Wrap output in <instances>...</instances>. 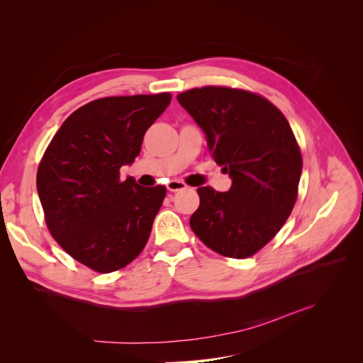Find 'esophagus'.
<instances>
[{"instance_id":"34e87169","label":"esophagus","mask_w":363,"mask_h":363,"mask_svg":"<svg viewBox=\"0 0 363 363\" xmlns=\"http://www.w3.org/2000/svg\"><path fill=\"white\" fill-rule=\"evenodd\" d=\"M186 188H188V186H186V183H183L180 180H171L167 184V189L171 191V192H179V191H183Z\"/></svg>"}]
</instances>
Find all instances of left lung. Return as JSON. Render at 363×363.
I'll list each match as a JSON object with an SVG mask.
<instances>
[{
  "label": "left lung",
  "instance_id": "left-lung-1",
  "mask_svg": "<svg viewBox=\"0 0 363 363\" xmlns=\"http://www.w3.org/2000/svg\"><path fill=\"white\" fill-rule=\"evenodd\" d=\"M177 100L232 179L227 192L199 188L191 228L219 255L250 257L279 233L298 194L303 159L292 128L267 98L242 89L206 86Z\"/></svg>",
  "mask_w": 363,
  "mask_h": 363
}]
</instances>
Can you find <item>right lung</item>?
<instances>
[{
  "mask_svg": "<svg viewBox=\"0 0 363 363\" xmlns=\"http://www.w3.org/2000/svg\"><path fill=\"white\" fill-rule=\"evenodd\" d=\"M171 95L107 96L68 116L42 157L36 186L52 238L98 272L124 268L144 250L167 188L119 180L139 156Z\"/></svg>",
  "mask_w": 363,
  "mask_h": 363,
  "instance_id": "1",
  "label": "right lung"
}]
</instances>
